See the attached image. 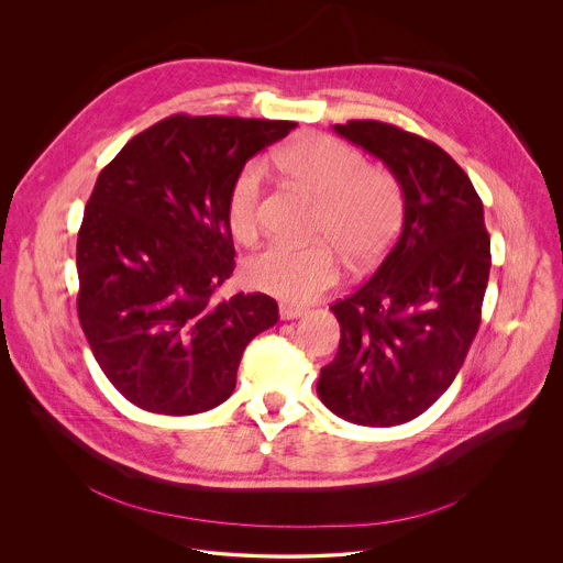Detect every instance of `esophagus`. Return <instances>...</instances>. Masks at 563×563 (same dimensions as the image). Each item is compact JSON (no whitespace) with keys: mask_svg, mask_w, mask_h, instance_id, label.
<instances>
[{"mask_svg":"<svg viewBox=\"0 0 563 563\" xmlns=\"http://www.w3.org/2000/svg\"><path fill=\"white\" fill-rule=\"evenodd\" d=\"M278 311H280V318H283V320H294V318H300L305 309H302L300 305H289V302H280Z\"/></svg>","mask_w":563,"mask_h":563,"instance_id":"esophagus-1","label":"esophagus"}]
</instances>
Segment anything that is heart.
<instances>
[{
	"label": "heart",
	"instance_id": "b5f03b06",
	"mask_svg": "<svg viewBox=\"0 0 563 563\" xmlns=\"http://www.w3.org/2000/svg\"><path fill=\"white\" fill-rule=\"evenodd\" d=\"M272 163L320 205L318 233L328 235L345 261L358 265L387 247L404 211V194L389 172L365 167L356 148L323 133L294 137L274 151ZM261 202L263 169L250 165L227 198V227L238 243L258 235ZM245 274L256 289L302 302L336 283L339 263L325 245L272 243L247 261Z\"/></svg>",
	"mask_w": 563,
	"mask_h": 563
}]
</instances>
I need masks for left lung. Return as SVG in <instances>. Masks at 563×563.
<instances>
[{
    "label": "left lung",
    "instance_id": "8db88e82",
    "mask_svg": "<svg viewBox=\"0 0 563 563\" xmlns=\"http://www.w3.org/2000/svg\"><path fill=\"white\" fill-rule=\"evenodd\" d=\"M378 157L404 194V229L376 272L334 302L341 343L318 398L369 428L423 415L452 385L481 323L490 235L484 202L434 142L376 120L334 124Z\"/></svg>",
    "mask_w": 563,
    "mask_h": 563
}]
</instances>
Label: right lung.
<instances>
[{
  "instance_id": "add662e5",
  "label": "right lung",
  "mask_w": 563,
  "mask_h": 563,
  "mask_svg": "<svg viewBox=\"0 0 563 563\" xmlns=\"http://www.w3.org/2000/svg\"><path fill=\"white\" fill-rule=\"evenodd\" d=\"M296 122L172 115L98 176L77 233V316L133 406L169 417L227 400L245 347L278 323L267 294L213 300L231 276L229 191Z\"/></svg>"
}]
</instances>
